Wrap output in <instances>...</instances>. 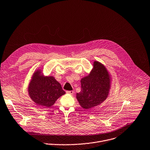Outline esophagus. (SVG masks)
<instances>
[{
	"instance_id": "obj_1",
	"label": "esophagus",
	"mask_w": 150,
	"mask_h": 150,
	"mask_svg": "<svg viewBox=\"0 0 150 150\" xmlns=\"http://www.w3.org/2000/svg\"><path fill=\"white\" fill-rule=\"evenodd\" d=\"M66 93H68V94H73L74 93V91H72V90L71 91H67Z\"/></svg>"
}]
</instances>
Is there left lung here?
<instances>
[{
  "instance_id": "left-lung-1",
  "label": "left lung",
  "mask_w": 150,
  "mask_h": 150,
  "mask_svg": "<svg viewBox=\"0 0 150 150\" xmlns=\"http://www.w3.org/2000/svg\"><path fill=\"white\" fill-rule=\"evenodd\" d=\"M81 86L76 97L83 108L88 109L104 101L110 87V77L104 66L95 62L90 74L81 80Z\"/></svg>"
}]
</instances>
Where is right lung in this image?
<instances>
[{"label": "right lung", "instance_id": "obj_1", "mask_svg": "<svg viewBox=\"0 0 150 150\" xmlns=\"http://www.w3.org/2000/svg\"><path fill=\"white\" fill-rule=\"evenodd\" d=\"M39 71L33 74L29 87L32 100L39 106L46 108L53 105L59 97L65 94L60 84L53 77H42Z\"/></svg>", "mask_w": 150, "mask_h": 150}]
</instances>
